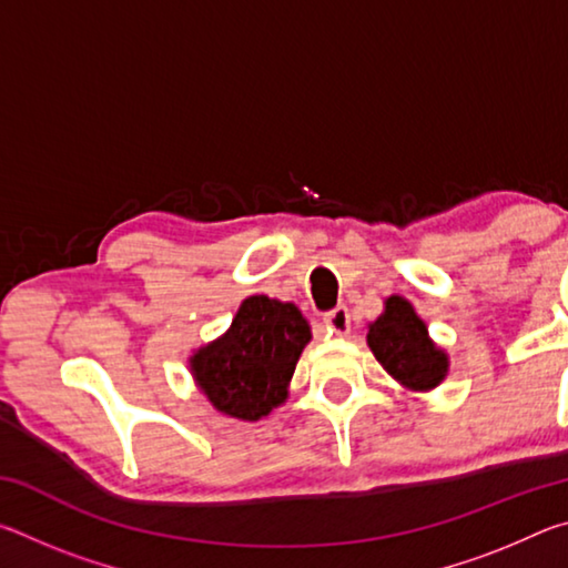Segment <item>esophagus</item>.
<instances>
[{
    "instance_id": "esophagus-1",
    "label": "esophagus",
    "mask_w": 568,
    "mask_h": 568,
    "mask_svg": "<svg viewBox=\"0 0 568 568\" xmlns=\"http://www.w3.org/2000/svg\"><path fill=\"white\" fill-rule=\"evenodd\" d=\"M323 323H325V328H328L335 335H348V331H351V311L345 305L333 307V311L323 315Z\"/></svg>"
}]
</instances>
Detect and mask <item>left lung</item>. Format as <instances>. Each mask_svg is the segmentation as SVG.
I'll use <instances>...</instances> for the list:
<instances>
[{
    "instance_id": "left-lung-1",
    "label": "left lung",
    "mask_w": 568,
    "mask_h": 568,
    "mask_svg": "<svg viewBox=\"0 0 568 568\" xmlns=\"http://www.w3.org/2000/svg\"><path fill=\"white\" fill-rule=\"evenodd\" d=\"M368 345L383 368L406 388H436L448 371L446 353L430 343L426 323L406 297H388L386 313L371 323Z\"/></svg>"
}]
</instances>
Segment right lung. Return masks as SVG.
<instances>
[{
	"label": "right lung",
	"mask_w": 568,
	"mask_h": 568,
	"mask_svg": "<svg viewBox=\"0 0 568 568\" xmlns=\"http://www.w3.org/2000/svg\"><path fill=\"white\" fill-rule=\"evenodd\" d=\"M311 328L293 303L253 295L223 338L192 355L197 386L225 416L257 420L287 396Z\"/></svg>",
	"instance_id": "add662e5"
}]
</instances>
